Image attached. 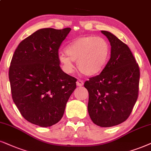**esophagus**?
I'll list each match as a JSON object with an SVG mask.
<instances>
[{"label": "esophagus", "instance_id": "34e87169", "mask_svg": "<svg viewBox=\"0 0 151 151\" xmlns=\"http://www.w3.org/2000/svg\"><path fill=\"white\" fill-rule=\"evenodd\" d=\"M77 85L78 86H83V81H81V80H78L77 81Z\"/></svg>", "mask_w": 151, "mask_h": 151}]
</instances>
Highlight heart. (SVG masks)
<instances>
[{"instance_id": "heart-1", "label": "heart", "mask_w": 151, "mask_h": 151, "mask_svg": "<svg viewBox=\"0 0 151 151\" xmlns=\"http://www.w3.org/2000/svg\"><path fill=\"white\" fill-rule=\"evenodd\" d=\"M65 53H60L58 60L67 73L74 70L73 61L82 74L93 77L100 74L107 64L111 48L106 40L96 36H83L68 44Z\"/></svg>"}]
</instances>
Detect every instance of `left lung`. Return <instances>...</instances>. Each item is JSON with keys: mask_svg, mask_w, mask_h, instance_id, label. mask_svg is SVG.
I'll return each instance as SVG.
<instances>
[{"mask_svg": "<svg viewBox=\"0 0 151 151\" xmlns=\"http://www.w3.org/2000/svg\"><path fill=\"white\" fill-rule=\"evenodd\" d=\"M111 45V58L99 75L84 83L89 94L88 111L95 125L109 127L125 121L138 98L140 72L127 45L102 30Z\"/></svg>", "mask_w": 151, "mask_h": 151, "instance_id": "left-lung-1", "label": "left lung"}]
</instances>
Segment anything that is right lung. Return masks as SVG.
Segmentation results:
<instances>
[{
  "mask_svg": "<svg viewBox=\"0 0 151 151\" xmlns=\"http://www.w3.org/2000/svg\"><path fill=\"white\" fill-rule=\"evenodd\" d=\"M71 30L42 28L18 45L9 70L12 97L23 117L40 127L61 119L77 79L60 68L58 49Z\"/></svg>",
  "mask_w": 151,
  "mask_h": 151,
  "instance_id": "1",
  "label": "right lung"
}]
</instances>
